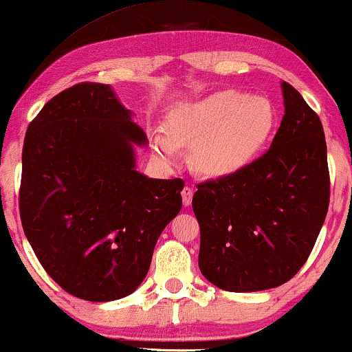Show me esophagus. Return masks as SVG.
Here are the masks:
<instances>
[{
	"instance_id": "34e87169",
	"label": "esophagus",
	"mask_w": 352,
	"mask_h": 352,
	"mask_svg": "<svg viewBox=\"0 0 352 352\" xmlns=\"http://www.w3.org/2000/svg\"><path fill=\"white\" fill-rule=\"evenodd\" d=\"M181 195H182V204H184V206H189L192 204V197H194V190H192L190 186H186L184 189H182Z\"/></svg>"
}]
</instances>
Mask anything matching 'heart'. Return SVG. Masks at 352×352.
Masks as SVG:
<instances>
[{
    "label": "heart",
    "instance_id": "heart-1",
    "mask_svg": "<svg viewBox=\"0 0 352 352\" xmlns=\"http://www.w3.org/2000/svg\"><path fill=\"white\" fill-rule=\"evenodd\" d=\"M277 112L267 98L221 89L194 102L177 105L166 117V134L152 138L166 162H176L181 146L194 144L197 170L228 177L252 165L271 141Z\"/></svg>",
    "mask_w": 352,
    "mask_h": 352
}]
</instances>
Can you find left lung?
Masks as SVG:
<instances>
[{"mask_svg": "<svg viewBox=\"0 0 352 352\" xmlns=\"http://www.w3.org/2000/svg\"><path fill=\"white\" fill-rule=\"evenodd\" d=\"M283 115L269 151L234 176L197 186L199 267L221 290L248 293L290 280L309 256L330 201L324 128L282 81Z\"/></svg>", "mask_w": 352, "mask_h": 352, "instance_id": "8db88e82", "label": "left lung"}]
</instances>
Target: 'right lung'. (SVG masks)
Returning <instances> with one entry per match:
<instances>
[{"label":"right lung","instance_id":"add662e5","mask_svg":"<svg viewBox=\"0 0 352 352\" xmlns=\"http://www.w3.org/2000/svg\"><path fill=\"white\" fill-rule=\"evenodd\" d=\"M131 117L109 85L80 83L41 109L23 141V232L52 280L86 301L131 295L182 206L184 181L136 170L147 136Z\"/></svg>","mask_w":352,"mask_h":352}]
</instances>
